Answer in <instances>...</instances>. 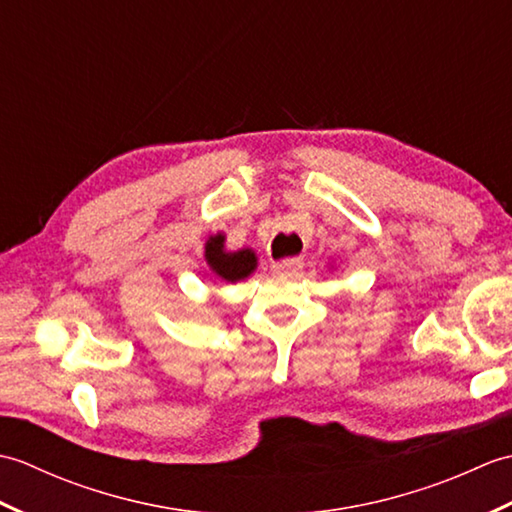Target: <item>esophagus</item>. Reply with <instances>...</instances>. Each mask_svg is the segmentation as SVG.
<instances>
[{
	"label": "esophagus",
	"instance_id": "obj_1",
	"mask_svg": "<svg viewBox=\"0 0 512 512\" xmlns=\"http://www.w3.org/2000/svg\"><path fill=\"white\" fill-rule=\"evenodd\" d=\"M303 268V259L299 257H292V259H281V262H275L273 264V270L277 275H295L299 273V270Z\"/></svg>",
	"mask_w": 512,
	"mask_h": 512
}]
</instances>
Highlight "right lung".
<instances>
[{
    "instance_id": "1",
    "label": "right lung",
    "mask_w": 512,
    "mask_h": 512,
    "mask_svg": "<svg viewBox=\"0 0 512 512\" xmlns=\"http://www.w3.org/2000/svg\"><path fill=\"white\" fill-rule=\"evenodd\" d=\"M204 257H206V264L211 268V273L215 277H220L222 281H228V284L246 279L257 268V257L250 248L226 253L222 233L209 237V242L204 246Z\"/></svg>"
}]
</instances>
